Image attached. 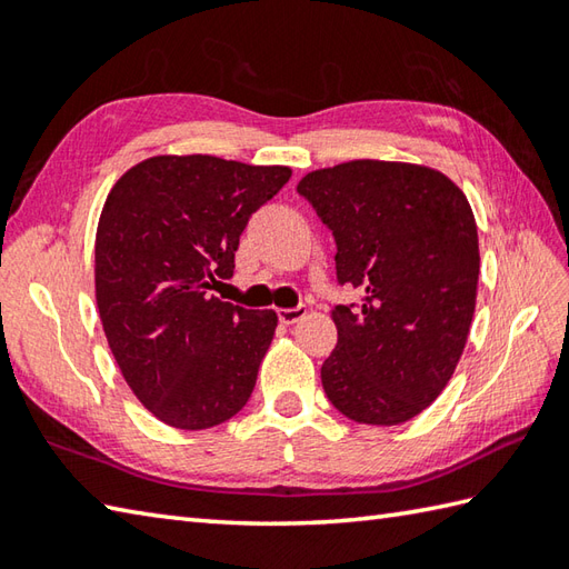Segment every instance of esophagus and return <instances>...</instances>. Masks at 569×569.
<instances>
[{
  "instance_id": "34e87169",
  "label": "esophagus",
  "mask_w": 569,
  "mask_h": 569,
  "mask_svg": "<svg viewBox=\"0 0 569 569\" xmlns=\"http://www.w3.org/2000/svg\"><path fill=\"white\" fill-rule=\"evenodd\" d=\"M306 306H298V308H281L278 310V320H281L283 325H296L298 320L306 318Z\"/></svg>"
}]
</instances>
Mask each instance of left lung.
Returning a JSON list of instances; mask_svg holds the SVG:
<instances>
[{"mask_svg": "<svg viewBox=\"0 0 569 569\" xmlns=\"http://www.w3.org/2000/svg\"><path fill=\"white\" fill-rule=\"evenodd\" d=\"M298 192L337 241V347L320 369L332 406L365 426L422 413L452 379L477 306L479 239L469 200L445 173L403 161H347Z\"/></svg>", "mask_w": 569, "mask_h": 569, "instance_id": "left-lung-1", "label": "left lung"}]
</instances>
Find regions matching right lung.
Segmentation results:
<instances>
[{
  "mask_svg": "<svg viewBox=\"0 0 569 569\" xmlns=\"http://www.w3.org/2000/svg\"><path fill=\"white\" fill-rule=\"evenodd\" d=\"M288 166L151 156L112 186L94 237L102 330L141 406L178 430L237 416L257 383L278 316L212 296L234 273L249 217Z\"/></svg>",
  "mask_w": 569,
  "mask_h": 569,
  "instance_id": "right-lung-1",
  "label": "right lung"
}]
</instances>
